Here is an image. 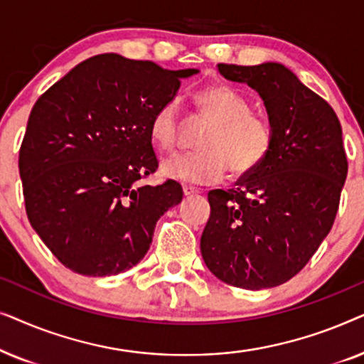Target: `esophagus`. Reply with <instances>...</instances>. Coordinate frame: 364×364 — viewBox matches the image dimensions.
Masks as SVG:
<instances>
[{"mask_svg":"<svg viewBox=\"0 0 364 364\" xmlns=\"http://www.w3.org/2000/svg\"><path fill=\"white\" fill-rule=\"evenodd\" d=\"M182 191H183V196H186V197L197 196V193H198L197 188H196V187H191V186H183Z\"/></svg>","mask_w":364,"mask_h":364,"instance_id":"obj_1","label":"esophagus"}]
</instances>
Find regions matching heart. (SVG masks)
I'll return each instance as SVG.
<instances>
[{"label": "heart", "instance_id": "b5f03b06", "mask_svg": "<svg viewBox=\"0 0 364 364\" xmlns=\"http://www.w3.org/2000/svg\"><path fill=\"white\" fill-rule=\"evenodd\" d=\"M193 101L202 116L213 124L202 139V152L168 159L162 172L177 181L212 186L223 181L228 171L235 178L258 171L273 149L270 121L252 112L248 99L225 84L202 89ZM178 131V104L172 99L154 112L149 134L159 151L172 152Z\"/></svg>", "mask_w": 364, "mask_h": 364}]
</instances>
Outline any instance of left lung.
<instances>
[{"instance_id":"8db88e82","label":"left lung","mask_w":364,"mask_h":364,"mask_svg":"<svg viewBox=\"0 0 364 364\" xmlns=\"http://www.w3.org/2000/svg\"><path fill=\"white\" fill-rule=\"evenodd\" d=\"M218 73L258 92L273 149L235 188L208 192L202 258L228 285L273 288L310 262L335 222L348 173L341 124L330 104L280 63L218 64Z\"/></svg>"}]
</instances>
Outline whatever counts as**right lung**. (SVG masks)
I'll return each mask as SVG.
<instances>
[{
	"mask_svg": "<svg viewBox=\"0 0 364 364\" xmlns=\"http://www.w3.org/2000/svg\"><path fill=\"white\" fill-rule=\"evenodd\" d=\"M197 73L99 54L34 104L19 149L24 205L69 270L109 277L136 267L159 218L181 203L176 181L156 187L139 181L159 167L149 134L154 112Z\"/></svg>",
	"mask_w": 364,
	"mask_h": 364,
	"instance_id": "add662e5",
	"label": "right lung"
}]
</instances>
